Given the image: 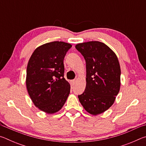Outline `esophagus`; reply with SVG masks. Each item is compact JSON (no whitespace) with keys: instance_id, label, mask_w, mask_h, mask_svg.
Masks as SVG:
<instances>
[{"instance_id":"1","label":"esophagus","mask_w":146,"mask_h":146,"mask_svg":"<svg viewBox=\"0 0 146 146\" xmlns=\"http://www.w3.org/2000/svg\"><path fill=\"white\" fill-rule=\"evenodd\" d=\"M75 80H72L71 81V84L72 85V86H73L74 84H75Z\"/></svg>"}]
</instances>
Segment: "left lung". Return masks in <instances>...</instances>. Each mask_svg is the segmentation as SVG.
Segmentation results:
<instances>
[{
  "label": "left lung",
  "instance_id": "left-lung-1",
  "mask_svg": "<svg viewBox=\"0 0 146 146\" xmlns=\"http://www.w3.org/2000/svg\"><path fill=\"white\" fill-rule=\"evenodd\" d=\"M86 63V86L78 95L88 113L97 115L114 103L120 88V66L117 56L110 47L98 41L76 44Z\"/></svg>",
  "mask_w": 146,
  "mask_h": 146
}]
</instances>
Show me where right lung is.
Here are the masks:
<instances>
[{"instance_id":"1","label":"right lung","mask_w":146,"mask_h":146,"mask_svg":"<svg viewBox=\"0 0 146 146\" xmlns=\"http://www.w3.org/2000/svg\"><path fill=\"white\" fill-rule=\"evenodd\" d=\"M71 44L54 41L38 46L26 70V88L34 105L48 114L60 111L70 93L64 77V58Z\"/></svg>"}]
</instances>
